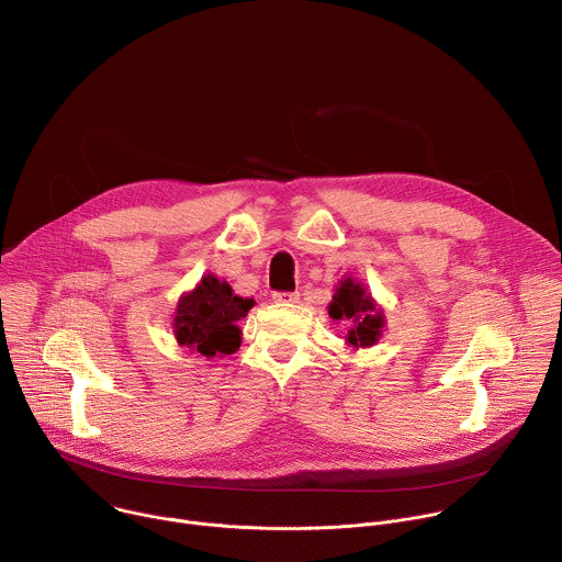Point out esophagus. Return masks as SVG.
I'll return each mask as SVG.
<instances>
[{"label":"esophagus","mask_w":562,"mask_h":562,"mask_svg":"<svg viewBox=\"0 0 562 562\" xmlns=\"http://www.w3.org/2000/svg\"><path fill=\"white\" fill-rule=\"evenodd\" d=\"M273 300L280 304H295L300 300V293L297 291H276Z\"/></svg>","instance_id":"1"}]
</instances>
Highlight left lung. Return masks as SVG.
Instances as JSON below:
<instances>
[{
	"label": "left lung",
	"mask_w": 562,
	"mask_h": 562,
	"mask_svg": "<svg viewBox=\"0 0 562 562\" xmlns=\"http://www.w3.org/2000/svg\"><path fill=\"white\" fill-rule=\"evenodd\" d=\"M328 315L348 326L346 344L352 348H368L378 344L384 328V311L370 297L366 286L352 278H344L335 289Z\"/></svg>",
	"instance_id": "left-lung-1"
}]
</instances>
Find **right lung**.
Returning a JSON list of instances; mask_svg holds the SVG:
<instances>
[{
	"label": "right lung",
	"instance_id": "right-lung-1",
	"mask_svg": "<svg viewBox=\"0 0 562 562\" xmlns=\"http://www.w3.org/2000/svg\"><path fill=\"white\" fill-rule=\"evenodd\" d=\"M256 302L240 297L225 280L205 276L194 291L178 300L173 313V335L184 348L203 357H225L240 348L238 322L247 317Z\"/></svg>",
	"mask_w": 562,
	"mask_h": 562
}]
</instances>
